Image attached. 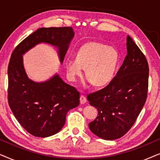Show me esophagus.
Returning <instances> with one entry per match:
<instances>
[{
	"mask_svg": "<svg viewBox=\"0 0 160 160\" xmlns=\"http://www.w3.org/2000/svg\"><path fill=\"white\" fill-rule=\"evenodd\" d=\"M87 102V98L84 95H81L80 97V102L81 104H84Z\"/></svg>",
	"mask_w": 160,
	"mask_h": 160,
	"instance_id": "1",
	"label": "esophagus"
}]
</instances>
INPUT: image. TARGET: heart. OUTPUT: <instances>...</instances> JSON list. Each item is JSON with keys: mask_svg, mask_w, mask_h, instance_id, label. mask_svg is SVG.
<instances>
[{"mask_svg": "<svg viewBox=\"0 0 160 160\" xmlns=\"http://www.w3.org/2000/svg\"><path fill=\"white\" fill-rule=\"evenodd\" d=\"M118 62L119 54L114 48L99 42H89L78 49L76 58L66 59L65 66L70 80L75 81L85 68L87 81L102 87L113 80Z\"/></svg>", "mask_w": 160, "mask_h": 160, "instance_id": "1", "label": "heart"}]
</instances>
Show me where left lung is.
<instances>
[{
  "label": "left lung",
  "instance_id": "left-lung-1",
  "mask_svg": "<svg viewBox=\"0 0 160 160\" xmlns=\"http://www.w3.org/2000/svg\"><path fill=\"white\" fill-rule=\"evenodd\" d=\"M128 54L117 75L108 86L87 95L98 109L89 130L108 141L119 138L128 132L145 104L148 92L147 60L130 36L127 37Z\"/></svg>",
  "mask_w": 160,
  "mask_h": 160
}]
</instances>
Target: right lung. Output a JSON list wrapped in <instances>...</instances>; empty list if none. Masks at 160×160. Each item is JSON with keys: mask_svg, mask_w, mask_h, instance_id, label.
<instances>
[{"mask_svg": "<svg viewBox=\"0 0 160 160\" xmlns=\"http://www.w3.org/2000/svg\"><path fill=\"white\" fill-rule=\"evenodd\" d=\"M75 32L71 27L41 28L22 41L12 52L8 67V100L19 123L36 137L51 136L62 130L68 111L79 104L80 94L58 73L44 82L26 73L23 55L40 43L57 48L61 64Z\"/></svg>", "mask_w": 160, "mask_h": 160, "instance_id": "right-lung-1", "label": "right lung"}]
</instances>
